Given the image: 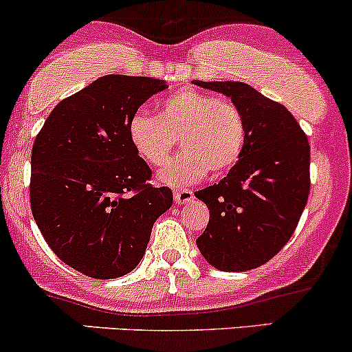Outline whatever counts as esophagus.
<instances>
[{
  "mask_svg": "<svg viewBox=\"0 0 352 352\" xmlns=\"http://www.w3.org/2000/svg\"><path fill=\"white\" fill-rule=\"evenodd\" d=\"M173 196H175L176 204H188L195 199V192H192L191 189H186V188L175 189V195Z\"/></svg>",
  "mask_w": 352,
  "mask_h": 352,
  "instance_id": "esophagus-1",
  "label": "esophagus"
}]
</instances>
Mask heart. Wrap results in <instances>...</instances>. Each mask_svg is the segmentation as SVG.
Instances as JSON below:
<instances>
[{
    "mask_svg": "<svg viewBox=\"0 0 352 352\" xmlns=\"http://www.w3.org/2000/svg\"><path fill=\"white\" fill-rule=\"evenodd\" d=\"M129 141L148 164L163 166L179 140L183 151L160 173V181L183 186L228 173L246 144V121L232 101L181 89L160 104L157 116L138 113L129 120Z\"/></svg>",
    "mask_w": 352,
    "mask_h": 352,
    "instance_id": "obj_1",
    "label": "heart"
}]
</instances>
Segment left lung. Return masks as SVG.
Masks as SVG:
<instances>
[{
	"label": "left lung",
	"mask_w": 352,
	"mask_h": 352,
	"mask_svg": "<svg viewBox=\"0 0 352 352\" xmlns=\"http://www.w3.org/2000/svg\"><path fill=\"white\" fill-rule=\"evenodd\" d=\"M231 98L246 121V144L228 176L195 196L209 209L196 239L219 271H250L267 263L293 236L309 196V143L279 102L239 81H192Z\"/></svg>",
	"instance_id": "8db88e82"
}]
</instances>
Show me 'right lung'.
<instances>
[{
  "instance_id": "add662e5",
  "label": "right lung",
  "mask_w": 352,
  "mask_h": 352,
  "mask_svg": "<svg viewBox=\"0 0 352 352\" xmlns=\"http://www.w3.org/2000/svg\"><path fill=\"white\" fill-rule=\"evenodd\" d=\"M168 88L163 80L106 74L58 102L31 153L33 218L54 254L94 279L131 272L155 221L173 204L169 188L129 141L140 106Z\"/></svg>"
}]
</instances>
